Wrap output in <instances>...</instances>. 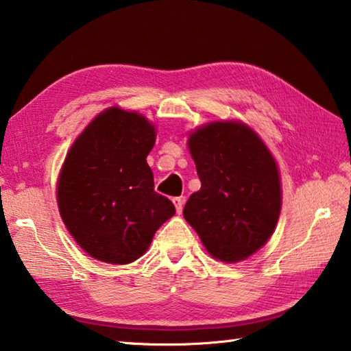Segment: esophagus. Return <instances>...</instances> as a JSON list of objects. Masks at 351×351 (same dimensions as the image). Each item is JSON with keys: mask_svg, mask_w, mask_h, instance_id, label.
Instances as JSON below:
<instances>
[{"mask_svg": "<svg viewBox=\"0 0 351 351\" xmlns=\"http://www.w3.org/2000/svg\"><path fill=\"white\" fill-rule=\"evenodd\" d=\"M173 204H175L176 212L181 213L182 212V206H184V199L180 198V197H176V198H173Z\"/></svg>", "mask_w": 351, "mask_h": 351, "instance_id": "1", "label": "esophagus"}]
</instances>
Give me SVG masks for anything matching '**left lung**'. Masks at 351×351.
<instances>
[{
  "mask_svg": "<svg viewBox=\"0 0 351 351\" xmlns=\"http://www.w3.org/2000/svg\"><path fill=\"white\" fill-rule=\"evenodd\" d=\"M201 181L184 218L213 257L235 263L269 240L282 206L274 158L251 128L213 122L190 134Z\"/></svg>",
  "mask_w": 351,
  "mask_h": 351,
  "instance_id": "left-lung-1",
  "label": "left lung"
}]
</instances>
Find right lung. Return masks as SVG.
Wrapping results in <instances>:
<instances>
[{"mask_svg":"<svg viewBox=\"0 0 351 351\" xmlns=\"http://www.w3.org/2000/svg\"><path fill=\"white\" fill-rule=\"evenodd\" d=\"M153 145L154 128L144 116L110 108L71 147L58 178V209L69 234L91 257L132 263L175 215L173 203L154 192L145 161Z\"/></svg>","mask_w":351,"mask_h":351,"instance_id":"add662e5","label":"right lung"}]
</instances>
